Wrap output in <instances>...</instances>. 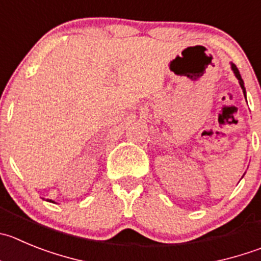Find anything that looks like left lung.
I'll use <instances>...</instances> for the list:
<instances>
[{
	"instance_id": "left-lung-1",
	"label": "left lung",
	"mask_w": 261,
	"mask_h": 261,
	"mask_svg": "<svg viewBox=\"0 0 261 261\" xmlns=\"http://www.w3.org/2000/svg\"><path fill=\"white\" fill-rule=\"evenodd\" d=\"M232 69H233V72H234L236 77L238 79V81H240L241 87H242V90H243V94H245V86H243V81H242V77H241V74H240V70H238V68L236 67L234 64H232Z\"/></svg>"
}]
</instances>
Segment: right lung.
<instances>
[{"label":"right lung","mask_w":261,"mask_h":261,"mask_svg":"<svg viewBox=\"0 0 261 261\" xmlns=\"http://www.w3.org/2000/svg\"><path fill=\"white\" fill-rule=\"evenodd\" d=\"M50 202H51V201H50Z\"/></svg>","instance_id":"obj_1"}]
</instances>
